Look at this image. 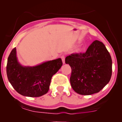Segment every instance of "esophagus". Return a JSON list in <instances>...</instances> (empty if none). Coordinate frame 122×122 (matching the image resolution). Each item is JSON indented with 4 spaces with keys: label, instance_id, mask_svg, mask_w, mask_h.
I'll return each mask as SVG.
<instances>
[{
    "label": "esophagus",
    "instance_id": "obj_1",
    "mask_svg": "<svg viewBox=\"0 0 122 122\" xmlns=\"http://www.w3.org/2000/svg\"><path fill=\"white\" fill-rule=\"evenodd\" d=\"M61 60H62L63 64H65V56H61Z\"/></svg>",
    "mask_w": 122,
    "mask_h": 122
}]
</instances>
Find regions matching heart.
Masks as SVG:
<instances>
[{"label": "heart", "instance_id": "heart-1", "mask_svg": "<svg viewBox=\"0 0 122 122\" xmlns=\"http://www.w3.org/2000/svg\"><path fill=\"white\" fill-rule=\"evenodd\" d=\"M82 51H83V49H82V48H78V49L76 50V51H77V53H81Z\"/></svg>", "mask_w": 122, "mask_h": 122}]
</instances>
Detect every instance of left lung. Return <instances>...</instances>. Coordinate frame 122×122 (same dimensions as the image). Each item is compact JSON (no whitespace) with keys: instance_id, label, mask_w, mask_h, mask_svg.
Here are the masks:
<instances>
[{"instance_id":"left-lung-1","label":"left lung","mask_w":122,"mask_h":122,"mask_svg":"<svg viewBox=\"0 0 122 122\" xmlns=\"http://www.w3.org/2000/svg\"><path fill=\"white\" fill-rule=\"evenodd\" d=\"M66 63L71 68V87L79 94L88 96L98 93L111 78V55L104 44L97 40L90 45L86 53L66 56Z\"/></svg>"}]
</instances>
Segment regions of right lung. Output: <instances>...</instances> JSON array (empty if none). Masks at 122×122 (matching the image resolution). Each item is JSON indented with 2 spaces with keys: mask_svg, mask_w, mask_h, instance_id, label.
Instances as JSON below:
<instances>
[{
  "mask_svg": "<svg viewBox=\"0 0 122 122\" xmlns=\"http://www.w3.org/2000/svg\"><path fill=\"white\" fill-rule=\"evenodd\" d=\"M61 58L45 61L36 66H22L18 61L16 49L10 53L6 66L8 79L20 94L38 97L48 92L53 76L62 66Z\"/></svg>",
  "mask_w": 122,
  "mask_h": 122,
  "instance_id": "1",
  "label": "right lung"
}]
</instances>
